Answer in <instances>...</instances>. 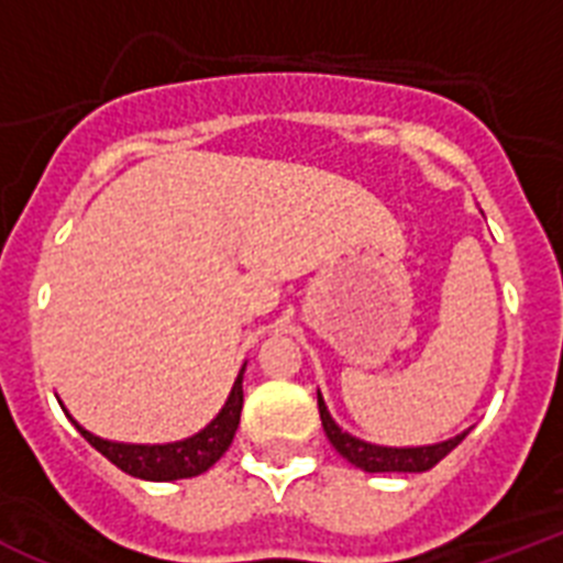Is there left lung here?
Returning <instances> with one entry per match:
<instances>
[{"label": "left lung", "mask_w": 563, "mask_h": 563, "mask_svg": "<svg viewBox=\"0 0 563 563\" xmlns=\"http://www.w3.org/2000/svg\"><path fill=\"white\" fill-rule=\"evenodd\" d=\"M318 415H321V426H324L327 437H330L332 449L352 462L355 467L366 471V474H422L431 471L442 456H449L451 451L460 445L467 437V431L451 437V440L434 442V445H409V449H395V445H375L361 437H352L350 431H343L335 420H332L330 409H327L324 397L318 391Z\"/></svg>", "instance_id": "8db88e82"}]
</instances>
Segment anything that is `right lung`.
Returning a JSON list of instances; mask_svg holds the SVG:
<instances>
[{"instance_id": "obj_1", "label": "right lung", "mask_w": 563, "mask_h": 563, "mask_svg": "<svg viewBox=\"0 0 563 563\" xmlns=\"http://www.w3.org/2000/svg\"><path fill=\"white\" fill-rule=\"evenodd\" d=\"M245 366L239 369L236 380H233L231 386V395H228L220 415L213 417L202 431H197V434L177 442H163V445H137V442L103 440V437H96L92 431L78 426V420H73V415H69L64 406L62 409L67 411L73 426L81 431L84 440H87L96 451H101L112 465L121 467L123 474L137 476V479H146V482L191 479V476L206 474L208 467L220 460V456L228 451V445L233 442V434H236L239 429V415H242V402H245V391H242Z\"/></svg>"}]
</instances>
